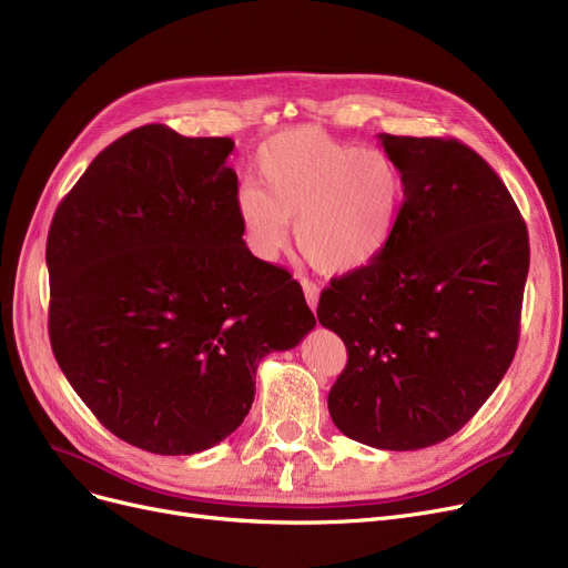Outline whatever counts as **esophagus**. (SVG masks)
Segmentation results:
<instances>
[{
	"mask_svg": "<svg viewBox=\"0 0 568 568\" xmlns=\"http://www.w3.org/2000/svg\"><path fill=\"white\" fill-rule=\"evenodd\" d=\"M300 283H302V287H304V295H306V302H308L311 311H316L321 287H318L316 283H313V281H308V278H300Z\"/></svg>",
	"mask_w": 568,
	"mask_h": 568,
	"instance_id": "obj_1",
	"label": "esophagus"
}]
</instances>
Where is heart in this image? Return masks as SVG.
<instances>
[{"label":"heart","instance_id":"heart-1","mask_svg":"<svg viewBox=\"0 0 568 568\" xmlns=\"http://www.w3.org/2000/svg\"><path fill=\"white\" fill-rule=\"evenodd\" d=\"M257 184H243L236 217L247 247L273 260L295 222L302 255L323 273H353L386 250L400 217L405 182L382 150L292 129L266 140L255 156Z\"/></svg>","mask_w":568,"mask_h":568}]
</instances>
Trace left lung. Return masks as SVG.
<instances>
[{
	"instance_id": "left-lung-1",
	"label": "left lung",
	"mask_w": 568,
	"mask_h": 568,
	"mask_svg": "<svg viewBox=\"0 0 568 568\" xmlns=\"http://www.w3.org/2000/svg\"><path fill=\"white\" fill-rule=\"evenodd\" d=\"M405 201L386 250L323 290L348 363L327 407L346 437L412 452L464 428L519 342L529 234L491 165L454 138L379 135Z\"/></svg>"
}]
</instances>
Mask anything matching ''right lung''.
<instances>
[{
  "label": "right lung",
  "instance_id": "obj_1",
  "mask_svg": "<svg viewBox=\"0 0 568 568\" xmlns=\"http://www.w3.org/2000/svg\"><path fill=\"white\" fill-rule=\"evenodd\" d=\"M229 138L140 125L93 159L47 241L49 337L98 422L161 456L210 449L257 365L316 327L290 273L243 241Z\"/></svg>",
  "mask_w": 568,
  "mask_h": 568
}]
</instances>
